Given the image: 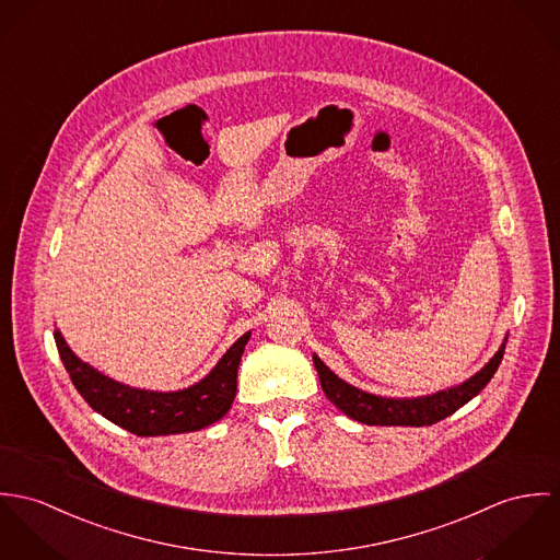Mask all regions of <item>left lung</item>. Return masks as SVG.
<instances>
[{"mask_svg":"<svg viewBox=\"0 0 560 560\" xmlns=\"http://www.w3.org/2000/svg\"><path fill=\"white\" fill-rule=\"evenodd\" d=\"M506 337L500 343L497 354L466 382L421 397H382L361 390L335 372H330L324 361L313 354V365L319 375L324 395L350 419L365 425H401V428H423L451 417L472 397H477L486 384L494 377L502 361Z\"/></svg>","mask_w":560,"mask_h":560,"instance_id":"8db88e82","label":"left lung"}]
</instances>
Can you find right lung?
<instances>
[{"instance_id":"add662e5","label":"right lung","mask_w":560,"mask_h":560,"mask_svg":"<svg viewBox=\"0 0 560 560\" xmlns=\"http://www.w3.org/2000/svg\"><path fill=\"white\" fill-rule=\"evenodd\" d=\"M54 337L74 388L98 415L130 434L170 435L203 430L230 412L250 330L219 359L208 375L178 390H145L122 384L83 363L68 348L58 328Z\"/></svg>"}]
</instances>
